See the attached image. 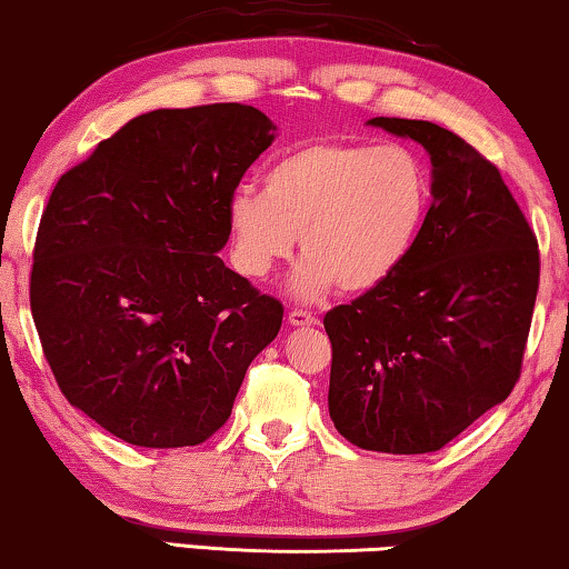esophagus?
Returning <instances> with one entry per match:
<instances>
[{
    "label": "esophagus",
    "instance_id": "esophagus-1",
    "mask_svg": "<svg viewBox=\"0 0 569 569\" xmlns=\"http://www.w3.org/2000/svg\"><path fill=\"white\" fill-rule=\"evenodd\" d=\"M287 323L290 326H316L318 323V318L313 316V313H308V310H290V313H287Z\"/></svg>",
    "mask_w": 569,
    "mask_h": 569
}]
</instances>
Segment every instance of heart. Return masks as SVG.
Here are the masks:
<instances>
[{"instance_id": "obj_1", "label": "heart", "mask_w": 569, "mask_h": 569, "mask_svg": "<svg viewBox=\"0 0 569 569\" xmlns=\"http://www.w3.org/2000/svg\"><path fill=\"white\" fill-rule=\"evenodd\" d=\"M430 204V170L409 147L318 139L279 154L263 170V193H232V259L240 274L267 279L300 236L298 298H323L337 284L365 295L403 267Z\"/></svg>"}]
</instances>
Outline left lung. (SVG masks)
<instances>
[{
  "label": "left lung",
  "mask_w": 569,
  "mask_h": 569,
  "mask_svg": "<svg viewBox=\"0 0 569 569\" xmlns=\"http://www.w3.org/2000/svg\"><path fill=\"white\" fill-rule=\"evenodd\" d=\"M430 152L432 204L378 290L323 318L329 415L362 450L432 453L505 401L539 292V243L500 170L432 121H368Z\"/></svg>",
  "instance_id": "1"
}]
</instances>
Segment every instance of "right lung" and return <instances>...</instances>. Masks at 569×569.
Here are the masks:
<instances>
[{"instance_id":"1","label":"right lung","mask_w":569,"mask_h":569,"mask_svg":"<svg viewBox=\"0 0 569 569\" xmlns=\"http://www.w3.org/2000/svg\"><path fill=\"white\" fill-rule=\"evenodd\" d=\"M259 108H160L53 186L30 310L72 407L142 448L199 446L228 422L282 302L224 267L228 201L274 142Z\"/></svg>"}]
</instances>
